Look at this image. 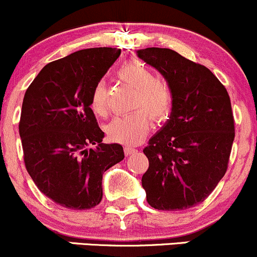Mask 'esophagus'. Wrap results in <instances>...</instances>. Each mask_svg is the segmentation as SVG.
Segmentation results:
<instances>
[{
	"label": "esophagus",
	"mask_w": 257,
	"mask_h": 257,
	"mask_svg": "<svg viewBox=\"0 0 257 257\" xmlns=\"http://www.w3.org/2000/svg\"><path fill=\"white\" fill-rule=\"evenodd\" d=\"M123 152H125L126 156H131V154H135L137 152L136 148L134 147H128V146H125V148H123Z\"/></svg>",
	"instance_id": "1"
}]
</instances>
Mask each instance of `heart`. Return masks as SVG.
Segmentation results:
<instances>
[{
    "instance_id": "1",
    "label": "heart",
    "mask_w": 257,
    "mask_h": 257,
    "mask_svg": "<svg viewBox=\"0 0 257 257\" xmlns=\"http://www.w3.org/2000/svg\"><path fill=\"white\" fill-rule=\"evenodd\" d=\"M121 81L136 88L134 106L140 107L130 114L115 117L107 125V136L114 142L136 145L146 137L151 128V116L164 121L174 107V92L167 82L156 78L151 68L139 61H127L117 70ZM90 109L95 115L104 116L107 111L106 87L98 82L90 94Z\"/></svg>"
}]
</instances>
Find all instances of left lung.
<instances>
[{"label": "left lung", "instance_id": "8db88e82", "mask_svg": "<svg viewBox=\"0 0 257 257\" xmlns=\"http://www.w3.org/2000/svg\"><path fill=\"white\" fill-rule=\"evenodd\" d=\"M140 59L161 72L174 92L170 118L145 147L147 202L161 211L203 202L228 169L235 137L230 98L206 66L170 49L147 48Z\"/></svg>", "mask_w": 257, "mask_h": 257}]
</instances>
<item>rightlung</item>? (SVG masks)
Masks as SVG:
<instances>
[{"instance_id":"right-lung-1","label":"right lung","mask_w":257,"mask_h":257,"mask_svg":"<svg viewBox=\"0 0 257 257\" xmlns=\"http://www.w3.org/2000/svg\"><path fill=\"white\" fill-rule=\"evenodd\" d=\"M120 52L84 49L52 61L24 94L18 127L27 172L46 197L66 208L99 205L103 174L125 157L122 146L101 143L104 132L89 104Z\"/></svg>"}]
</instances>
